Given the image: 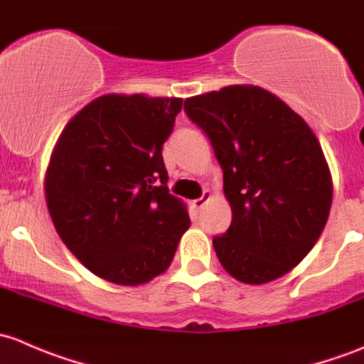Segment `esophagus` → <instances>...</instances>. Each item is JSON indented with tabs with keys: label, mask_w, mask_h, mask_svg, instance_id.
<instances>
[{
	"label": "esophagus",
	"mask_w": 364,
	"mask_h": 364,
	"mask_svg": "<svg viewBox=\"0 0 364 364\" xmlns=\"http://www.w3.org/2000/svg\"><path fill=\"white\" fill-rule=\"evenodd\" d=\"M210 198H212V194H210V191H208V189H205V191H203V194H201V198H198V200H194V201H193V207H194V208H198V210L203 208V205L207 203V201L210 200Z\"/></svg>",
	"instance_id": "obj_1"
}]
</instances>
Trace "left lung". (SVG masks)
I'll use <instances>...</instances> for the list:
<instances>
[{
  "label": "left lung",
  "instance_id": "left-lung-1",
  "mask_svg": "<svg viewBox=\"0 0 364 364\" xmlns=\"http://www.w3.org/2000/svg\"><path fill=\"white\" fill-rule=\"evenodd\" d=\"M187 117L210 138L224 173L231 226L212 240L220 264L243 284L286 275L319 240L333 200L314 131L257 85L187 98Z\"/></svg>",
  "mask_w": 364,
  "mask_h": 364
}]
</instances>
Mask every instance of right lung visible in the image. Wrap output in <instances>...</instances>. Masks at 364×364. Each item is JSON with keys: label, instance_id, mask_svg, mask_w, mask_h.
<instances>
[{"label": "right lung", "instance_id": "right-lung-1", "mask_svg": "<svg viewBox=\"0 0 364 364\" xmlns=\"http://www.w3.org/2000/svg\"><path fill=\"white\" fill-rule=\"evenodd\" d=\"M181 110V98L103 95L55 141L45 173L48 213L73 256L108 282H151L191 226L183 201L168 193L161 154Z\"/></svg>", "mask_w": 364, "mask_h": 364}]
</instances>
